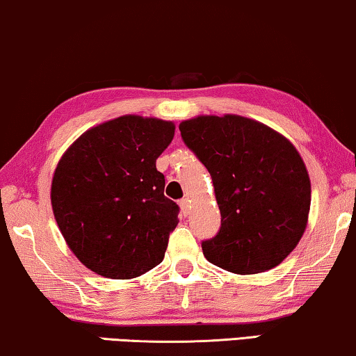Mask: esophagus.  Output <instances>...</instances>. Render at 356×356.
<instances>
[{"label":"esophagus","instance_id":"esophagus-1","mask_svg":"<svg viewBox=\"0 0 356 356\" xmlns=\"http://www.w3.org/2000/svg\"><path fill=\"white\" fill-rule=\"evenodd\" d=\"M180 208H182L184 214H185V216H187V214L190 213V198L188 197H185V198L180 200Z\"/></svg>","mask_w":356,"mask_h":356}]
</instances>
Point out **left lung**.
<instances>
[{"label":"left lung","mask_w":356,"mask_h":356,"mask_svg":"<svg viewBox=\"0 0 356 356\" xmlns=\"http://www.w3.org/2000/svg\"><path fill=\"white\" fill-rule=\"evenodd\" d=\"M179 129L211 174L221 211L218 235L202 243L204 258L234 274L276 268L298 245L312 204L297 148L274 129L237 114L197 116Z\"/></svg>","instance_id":"8db88e82"}]
</instances>
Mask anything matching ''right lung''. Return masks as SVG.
<instances>
[{
	"instance_id": "obj_1",
	"label": "right lung",
	"mask_w": 356,
	"mask_h": 356,
	"mask_svg": "<svg viewBox=\"0 0 356 356\" xmlns=\"http://www.w3.org/2000/svg\"><path fill=\"white\" fill-rule=\"evenodd\" d=\"M172 121L127 114L83 132L59 159L51 207L71 252L93 273L134 279L163 261L179 207L156 159Z\"/></svg>"
}]
</instances>
